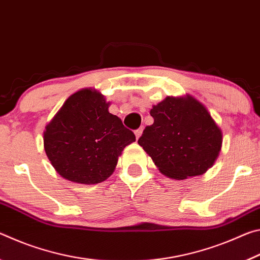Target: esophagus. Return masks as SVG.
I'll return each instance as SVG.
<instances>
[{
  "instance_id": "1",
  "label": "esophagus",
  "mask_w": 260,
  "mask_h": 260,
  "mask_svg": "<svg viewBox=\"0 0 260 260\" xmlns=\"http://www.w3.org/2000/svg\"><path fill=\"white\" fill-rule=\"evenodd\" d=\"M142 128H139V129H136L134 133H135V136H136V139H139L140 136H141V134H142Z\"/></svg>"
}]
</instances>
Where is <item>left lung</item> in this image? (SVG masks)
<instances>
[{"instance_id":"obj_1","label":"left lung","mask_w":260,"mask_h":260,"mask_svg":"<svg viewBox=\"0 0 260 260\" xmlns=\"http://www.w3.org/2000/svg\"><path fill=\"white\" fill-rule=\"evenodd\" d=\"M139 144L166 177L183 180L205 173L217 159L222 133L203 104L192 96H169L150 110Z\"/></svg>"}]
</instances>
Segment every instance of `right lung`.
<instances>
[{
    "label": "right lung",
    "instance_id": "right-lung-1",
    "mask_svg": "<svg viewBox=\"0 0 260 260\" xmlns=\"http://www.w3.org/2000/svg\"><path fill=\"white\" fill-rule=\"evenodd\" d=\"M109 105L100 91L85 88L70 96L46 126L45 151L60 177L95 184L113 173L135 135L109 112Z\"/></svg>",
    "mask_w": 260,
    "mask_h": 260
}]
</instances>
